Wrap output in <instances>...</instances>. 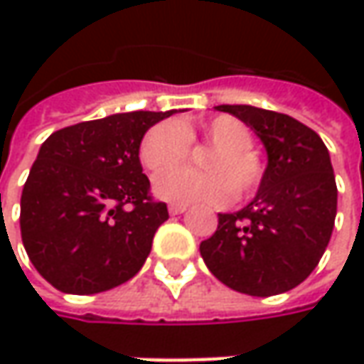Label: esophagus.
I'll return each mask as SVG.
<instances>
[{"label":"esophagus","mask_w":364,"mask_h":364,"mask_svg":"<svg viewBox=\"0 0 364 364\" xmlns=\"http://www.w3.org/2000/svg\"><path fill=\"white\" fill-rule=\"evenodd\" d=\"M170 215H182V213H186L188 210V206L186 204H170Z\"/></svg>","instance_id":"obj_1"}]
</instances>
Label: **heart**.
Here are the masks:
<instances>
[{
  "label": "heart",
  "mask_w": 364,
  "mask_h": 364,
  "mask_svg": "<svg viewBox=\"0 0 364 364\" xmlns=\"http://www.w3.org/2000/svg\"><path fill=\"white\" fill-rule=\"evenodd\" d=\"M200 136L215 149L207 159L208 175L186 168L166 171L188 157L189 139ZM253 135L243 121L218 115L204 121H161L144 135L139 160L149 172L161 173L154 180L156 196L174 204H225L231 200L232 186L239 196L249 194L261 180V164L251 151Z\"/></svg>",
  "instance_id": "heart-1"
}]
</instances>
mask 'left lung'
I'll list each match as a JSON object with an SVG mask.
<instances>
[{"instance_id":"8db88e82","label":"left lung","mask_w":364,"mask_h":364,"mask_svg":"<svg viewBox=\"0 0 364 364\" xmlns=\"http://www.w3.org/2000/svg\"><path fill=\"white\" fill-rule=\"evenodd\" d=\"M251 127L267 151L255 198L220 213L200 243L206 267L235 291L267 298L289 291L314 272L336 218V180L328 147L298 119L251 105H218Z\"/></svg>"}]
</instances>
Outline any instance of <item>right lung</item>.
Listing matches in <instances>:
<instances>
[{
    "instance_id": "obj_1",
    "label": "right lung",
    "mask_w": 364,
    "mask_h": 364,
    "mask_svg": "<svg viewBox=\"0 0 364 364\" xmlns=\"http://www.w3.org/2000/svg\"><path fill=\"white\" fill-rule=\"evenodd\" d=\"M172 113H115L58 129L42 144L21 190L20 229L28 257L56 289L107 291L146 263L168 206L147 194L139 146Z\"/></svg>"
}]
</instances>
